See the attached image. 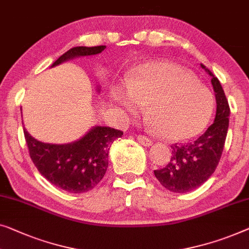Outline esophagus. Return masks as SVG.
Wrapping results in <instances>:
<instances>
[{
	"label": "esophagus",
	"instance_id": "esophagus-1",
	"mask_svg": "<svg viewBox=\"0 0 249 249\" xmlns=\"http://www.w3.org/2000/svg\"><path fill=\"white\" fill-rule=\"evenodd\" d=\"M137 140H138V142L142 146H151V145H153V142H151V139H149L148 137H146L143 135H137Z\"/></svg>",
	"mask_w": 249,
	"mask_h": 249
}]
</instances>
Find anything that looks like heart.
Returning a JSON list of instances; mask_svg holds the SVG:
<instances>
[{
    "mask_svg": "<svg viewBox=\"0 0 249 249\" xmlns=\"http://www.w3.org/2000/svg\"><path fill=\"white\" fill-rule=\"evenodd\" d=\"M112 100L125 112L145 106L160 136L186 140L204 130L214 109L211 92L178 65L153 62L142 65L125 82V92L114 89Z\"/></svg>",
    "mask_w": 249,
    "mask_h": 249,
    "instance_id": "obj_1",
    "label": "heart"
}]
</instances>
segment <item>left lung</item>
Returning a JSON list of instances; mask_svg holds the SVG:
<instances>
[{"instance_id": "1", "label": "left lung", "mask_w": 249, "mask_h": 249, "mask_svg": "<svg viewBox=\"0 0 249 249\" xmlns=\"http://www.w3.org/2000/svg\"><path fill=\"white\" fill-rule=\"evenodd\" d=\"M205 71L211 76L217 101L213 124L193 142L173 143L169 163L154 171L160 184L174 193L189 192L203 184L217 168L225 147L230 114L228 100L218 78L207 68Z\"/></svg>"}]
</instances>
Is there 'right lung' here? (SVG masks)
<instances>
[{
	"instance_id": "1",
	"label": "right lung",
	"mask_w": 249,
	"mask_h": 249,
	"mask_svg": "<svg viewBox=\"0 0 249 249\" xmlns=\"http://www.w3.org/2000/svg\"><path fill=\"white\" fill-rule=\"evenodd\" d=\"M106 46L74 47L59 57L53 66L77 56L102 53ZM32 163L45 178L71 193L92 190L106 175L107 155L112 142L124 135L110 127H95L77 142L67 145H50L38 142L23 129Z\"/></svg>"
}]
</instances>
